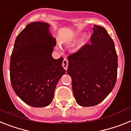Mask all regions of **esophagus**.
Masks as SVG:
<instances>
[{"mask_svg":"<svg viewBox=\"0 0 131 131\" xmlns=\"http://www.w3.org/2000/svg\"><path fill=\"white\" fill-rule=\"evenodd\" d=\"M68 64H69V61L67 59H64L63 61H62V67L65 70H67L68 68Z\"/></svg>","mask_w":131,"mask_h":131,"instance_id":"esophagus-1","label":"esophagus"}]
</instances>
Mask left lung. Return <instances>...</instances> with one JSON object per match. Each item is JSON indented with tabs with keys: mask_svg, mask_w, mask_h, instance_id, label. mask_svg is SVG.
I'll return each mask as SVG.
<instances>
[{
	"mask_svg": "<svg viewBox=\"0 0 131 131\" xmlns=\"http://www.w3.org/2000/svg\"><path fill=\"white\" fill-rule=\"evenodd\" d=\"M91 43L67 57V73L77 103L91 106L101 103L113 89L118 58L115 44L105 28L94 25Z\"/></svg>",
	"mask_w": 131,
	"mask_h": 131,
	"instance_id": "left-lung-1",
	"label": "left lung"
}]
</instances>
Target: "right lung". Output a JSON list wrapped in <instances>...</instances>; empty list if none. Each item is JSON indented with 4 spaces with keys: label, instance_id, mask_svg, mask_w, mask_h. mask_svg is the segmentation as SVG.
Masks as SVG:
<instances>
[{
    "label": "right lung",
    "instance_id": "1",
    "mask_svg": "<svg viewBox=\"0 0 131 131\" xmlns=\"http://www.w3.org/2000/svg\"><path fill=\"white\" fill-rule=\"evenodd\" d=\"M49 28L46 23L28 24L16 37L10 57L12 87L22 101L33 107L50 105L57 83L66 72L63 58L52 57L56 41Z\"/></svg>",
    "mask_w": 131,
    "mask_h": 131
}]
</instances>
